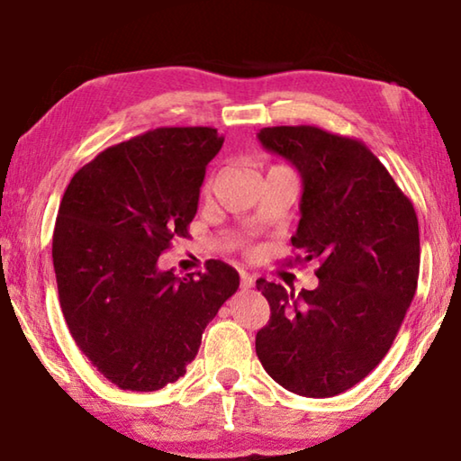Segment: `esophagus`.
I'll return each mask as SVG.
<instances>
[{"mask_svg":"<svg viewBox=\"0 0 461 461\" xmlns=\"http://www.w3.org/2000/svg\"><path fill=\"white\" fill-rule=\"evenodd\" d=\"M254 283H256L254 276H249L248 272H244V270L240 272V285H241V286H244V288H252Z\"/></svg>","mask_w":461,"mask_h":461,"instance_id":"esophagus-1","label":"esophagus"}]
</instances>
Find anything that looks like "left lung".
Masks as SVG:
<instances>
[{"label": "left lung", "instance_id": "left-lung-1", "mask_svg": "<svg viewBox=\"0 0 461 461\" xmlns=\"http://www.w3.org/2000/svg\"><path fill=\"white\" fill-rule=\"evenodd\" d=\"M260 144L299 170L301 220L293 246L317 260L319 286L294 294L256 280L270 319L256 354L294 394L346 393L382 362L419 280L415 207L360 140L315 126L262 128Z\"/></svg>", "mask_w": 461, "mask_h": 461}]
</instances>
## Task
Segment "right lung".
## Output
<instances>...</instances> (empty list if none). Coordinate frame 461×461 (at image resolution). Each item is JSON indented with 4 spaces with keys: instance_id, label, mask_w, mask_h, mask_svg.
Listing matches in <instances>:
<instances>
[{
    "instance_id": "1",
    "label": "right lung",
    "mask_w": 461,
    "mask_h": 461,
    "mask_svg": "<svg viewBox=\"0 0 461 461\" xmlns=\"http://www.w3.org/2000/svg\"><path fill=\"white\" fill-rule=\"evenodd\" d=\"M221 144L215 128H156L97 154L62 194L52 236L62 315L122 390L152 393L181 378L238 291L240 275L221 260L183 278L158 268L170 241L189 233Z\"/></svg>"
}]
</instances>
